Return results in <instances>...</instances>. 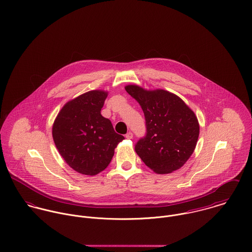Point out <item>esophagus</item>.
<instances>
[{"label": "esophagus", "instance_id": "34e87169", "mask_svg": "<svg viewBox=\"0 0 252 252\" xmlns=\"http://www.w3.org/2000/svg\"><path fill=\"white\" fill-rule=\"evenodd\" d=\"M125 137H126V139L131 140V139H133V133H132V132H128Z\"/></svg>", "mask_w": 252, "mask_h": 252}]
</instances>
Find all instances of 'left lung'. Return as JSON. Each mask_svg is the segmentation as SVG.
<instances>
[{
	"label": "left lung",
	"instance_id": "left-lung-1",
	"mask_svg": "<svg viewBox=\"0 0 252 252\" xmlns=\"http://www.w3.org/2000/svg\"><path fill=\"white\" fill-rule=\"evenodd\" d=\"M144 111L146 133L135 144L144 164L157 174L181 168L193 153L199 138L195 113L177 95L165 90L125 87Z\"/></svg>",
	"mask_w": 252,
	"mask_h": 252
}]
</instances>
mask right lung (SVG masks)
Here are the masks:
<instances>
[{
    "label": "right lung",
    "mask_w": 252,
    "mask_h": 252,
    "mask_svg": "<svg viewBox=\"0 0 252 252\" xmlns=\"http://www.w3.org/2000/svg\"><path fill=\"white\" fill-rule=\"evenodd\" d=\"M107 92L93 90L68 102L58 113L52 128L55 145L74 171L95 176L110 163L114 148L124 140L101 114Z\"/></svg>",
    "instance_id": "obj_1"
}]
</instances>
